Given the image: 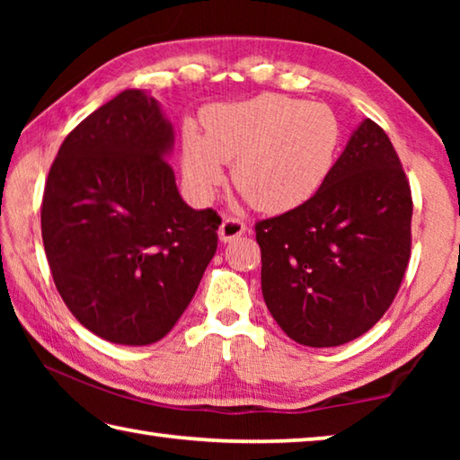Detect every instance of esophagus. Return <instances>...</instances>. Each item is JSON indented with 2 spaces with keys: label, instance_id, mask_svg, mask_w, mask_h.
Masks as SVG:
<instances>
[{
  "label": "esophagus",
  "instance_id": "obj_1",
  "mask_svg": "<svg viewBox=\"0 0 460 460\" xmlns=\"http://www.w3.org/2000/svg\"><path fill=\"white\" fill-rule=\"evenodd\" d=\"M245 233V225L243 221L239 219H233V217H227V219H223L221 227H219V239L223 243H229V241L241 237Z\"/></svg>",
  "mask_w": 460,
  "mask_h": 460
}]
</instances>
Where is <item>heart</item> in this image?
<instances>
[{"label":"heart","mask_w":460,"mask_h":460,"mask_svg":"<svg viewBox=\"0 0 460 460\" xmlns=\"http://www.w3.org/2000/svg\"><path fill=\"white\" fill-rule=\"evenodd\" d=\"M341 126L323 103L268 95L221 103L202 113V136L186 128L182 181L208 202L233 164V182L263 213H286L321 190L337 162Z\"/></svg>","instance_id":"1"}]
</instances>
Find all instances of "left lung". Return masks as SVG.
<instances>
[{
    "label": "left lung",
    "instance_id": "obj_1",
    "mask_svg": "<svg viewBox=\"0 0 460 460\" xmlns=\"http://www.w3.org/2000/svg\"><path fill=\"white\" fill-rule=\"evenodd\" d=\"M410 223L398 154L363 119L313 199L255 225L263 300L279 329L316 349L367 332L406 274Z\"/></svg>",
    "mask_w": 460,
    "mask_h": 460
}]
</instances>
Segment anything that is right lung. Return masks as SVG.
Listing matches in <instances>:
<instances>
[{"mask_svg":"<svg viewBox=\"0 0 460 460\" xmlns=\"http://www.w3.org/2000/svg\"><path fill=\"white\" fill-rule=\"evenodd\" d=\"M172 147L158 101L126 89L66 136L46 181L54 284L76 321L115 345L164 339L217 252L221 217L182 200Z\"/></svg>","mask_w":460,"mask_h":460,"instance_id":"1","label":"right lung"}]
</instances>
